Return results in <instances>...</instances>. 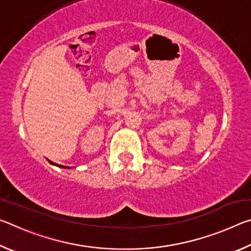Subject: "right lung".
Listing matches in <instances>:
<instances>
[{"label": "right lung", "instance_id": "1", "mask_svg": "<svg viewBox=\"0 0 251 251\" xmlns=\"http://www.w3.org/2000/svg\"><path fill=\"white\" fill-rule=\"evenodd\" d=\"M50 161V164H52V165H55V166H57V167H59V168H70V167H67V166H63V165H58V164H55V163H53V161H50V160H49Z\"/></svg>", "mask_w": 251, "mask_h": 251}]
</instances>
